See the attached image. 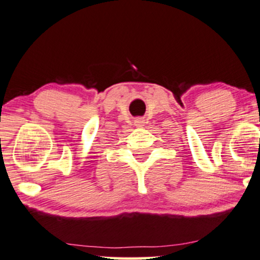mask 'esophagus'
<instances>
[{"mask_svg": "<svg viewBox=\"0 0 260 260\" xmlns=\"http://www.w3.org/2000/svg\"><path fill=\"white\" fill-rule=\"evenodd\" d=\"M134 124H136L137 127H143V126H145V120L141 119V117H138V119L134 120Z\"/></svg>", "mask_w": 260, "mask_h": 260, "instance_id": "34e87169", "label": "esophagus"}]
</instances>
